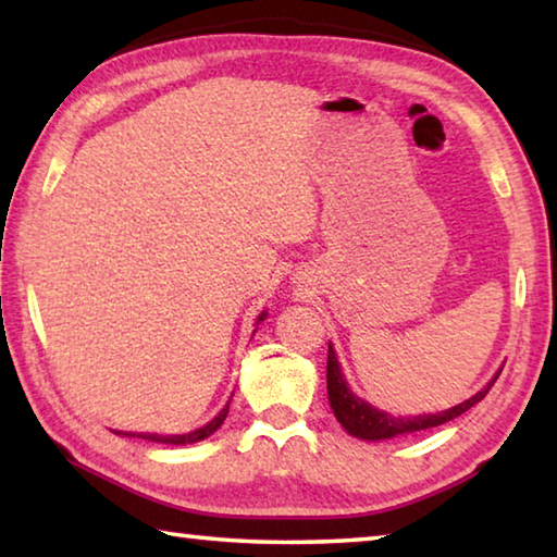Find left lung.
Masks as SVG:
<instances>
[{
  "instance_id": "left-lung-1",
  "label": "left lung",
  "mask_w": 557,
  "mask_h": 557,
  "mask_svg": "<svg viewBox=\"0 0 557 557\" xmlns=\"http://www.w3.org/2000/svg\"><path fill=\"white\" fill-rule=\"evenodd\" d=\"M502 373V371H498ZM498 373L494 375V381L486 385L484 391H479L476 395H471L469 400L455 405L445 412L437 414H414V418H393V414L371 408L369 403H363L361 398L348 391V385L342 375V366L336 361L334 348L329 346V356H326V391H329V403H332V410L336 414V420L342 422V428L358 440H391L398 435H410V432H420V430H430L437 425H445V422L459 418L461 412H467L469 408H474L479 400H484V395L492 391V385L496 383Z\"/></svg>"
}]
</instances>
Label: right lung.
Segmentation results:
<instances>
[{
	"mask_svg": "<svg viewBox=\"0 0 557 557\" xmlns=\"http://www.w3.org/2000/svg\"><path fill=\"white\" fill-rule=\"evenodd\" d=\"M262 317H265V314H262ZM262 317H260V322H262ZM228 405H231V400H228ZM228 405H225V408L219 414H215V418L209 422V425H203L199 430L188 432V435H129V432H122V435L143 437V440H149V442H162V445H194V442L206 440V437L213 435V432L223 425L225 414H228Z\"/></svg>",
	"mask_w": 557,
	"mask_h": 557,
	"instance_id": "obj_1",
	"label": "right lung"
}]
</instances>
